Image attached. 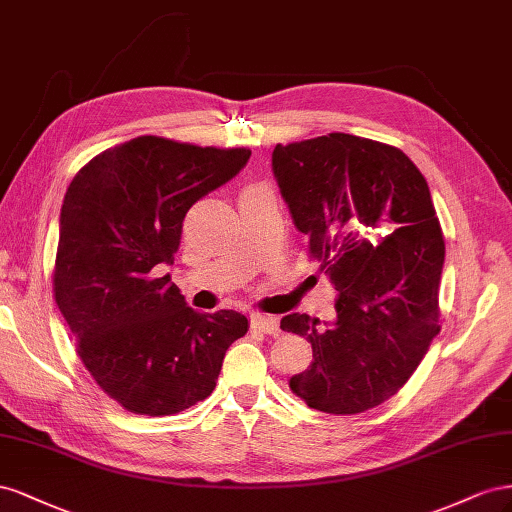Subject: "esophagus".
Wrapping results in <instances>:
<instances>
[{
	"label": "esophagus",
	"mask_w": 512,
	"mask_h": 512,
	"mask_svg": "<svg viewBox=\"0 0 512 512\" xmlns=\"http://www.w3.org/2000/svg\"><path fill=\"white\" fill-rule=\"evenodd\" d=\"M253 328L266 332V334H279V321L272 315H253Z\"/></svg>",
	"instance_id": "1"
}]
</instances>
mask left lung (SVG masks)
I'll return each instance as SVG.
<instances>
[{
  "label": "left lung",
  "mask_w": 512,
  "mask_h": 512,
  "mask_svg": "<svg viewBox=\"0 0 512 512\" xmlns=\"http://www.w3.org/2000/svg\"><path fill=\"white\" fill-rule=\"evenodd\" d=\"M272 171L339 291L330 324L281 319L313 347L289 388L319 412H367L403 388L440 332L444 238L427 180L399 148L345 133L279 143Z\"/></svg>",
  "instance_id": "obj_1"
}]
</instances>
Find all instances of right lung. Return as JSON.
<instances>
[{"label": "right lung", "mask_w": 512, "mask_h": 512, "mask_svg": "<svg viewBox=\"0 0 512 512\" xmlns=\"http://www.w3.org/2000/svg\"><path fill=\"white\" fill-rule=\"evenodd\" d=\"M251 158L143 135L94 156L60 214L53 291L77 354L124 410L171 416L208 399L248 319L199 313L171 276L186 212Z\"/></svg>", "instance_id": "right-lung-1"}]
</instances>
